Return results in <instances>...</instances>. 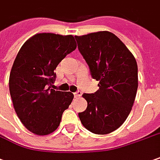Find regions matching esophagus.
I'll return each instance as SVG.
<instances>
[{
	"label": "esophagus",
	"mask_w": 160,
	"mask_h": 160,
	"mask_svg": "<svg viewBox=\"0 0 160 160\" xmlns=\"http://www.w3.org/2000/svg\"><path fill=\"white\" fill-rule=\"evenodd\" d=\"M73 94H74V96H75V97H80V96H81V94H82V93H81L80 91H77V92H75Z\"/></svg>",
	"instance_id": "1"
}]
</instances>
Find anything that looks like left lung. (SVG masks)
<instances>
[{
    "mask_svg": "<svg viewBox=\"0 0 160 160\" xmlns=\"http://www.w3.org/2000/svg\"><path fill=\"white\" fill-rule=\"evenodd\" d=\"M74 38L92 78L100 81L95 93L82 95L88 107L79 113L80 120L94 134H108L124 122L132 108L138 86L137 61L109 31Z\"/></svg>",
    "mask_w": 160,
    "mask_h": 160,
    "instance_id": "left-lung-1",
    "label": "left lung"
}]
</instances>
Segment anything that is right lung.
Instances as JSON below:
<instances>
[{
  "label": "right lung",
  "instance_id": "1",
  "mask_svg": "<svg viewBox=\"0 0 160 160\" xmlns=\"http://www.w3.org/2000/svg\"><path fill=\"white\" fill-rule=\"evenodd\" d=\"M77 47L72 35L39 33L28 39L16 55L9 75L14 108L22 124L34 134L52 133L73 99L71 92L54 90V70Z\"/></svg>",
  "mask_w": 160,
  "mask_h": 160
}]
</instances>
